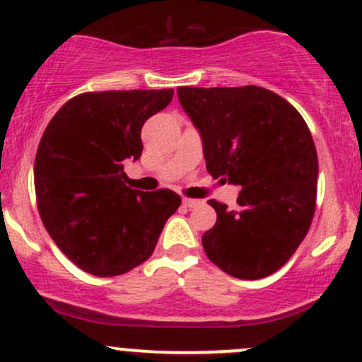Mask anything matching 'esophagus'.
I'll use <instances>...</instances> for the list:
<instances>
[{
  "mask_svg": "<svg viewBox=\"0 0 362 362\" xmlns=\"http://www.w3.org/2000/svg\"><path fill=\"white\" fill-rule=\"evenodd\" d=\"M182 203H184V206H187V208H194L199 204L198 199H189V198H184V202Z\"/></svg>",
  "mask_w": 362,
  "mask_h": 362,
  "instance_id": "esophagus-1",
  "label": "esophagus"
}]
</instances>
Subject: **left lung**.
<instances>
[{"label":"left lung","mask_w":362,"mask_h":362,"mask_svg":"<svg viewBox=\"0 0 362 362\" xmlns=\"http://www.w3.org/2000/svg\"><path fill=\"white\" fill-rule=\"evenodd\" d=\"M203 141L208 173L240 185V208L210 199L217 222L203 235L208 259L228 275L257 280L282 268L308 233L319 160L308 126L264 87H178Z\"/></svg>","instance_id":"1"}]
</instances>
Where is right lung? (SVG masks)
Returning <instances> with one entry per match:
<instances>
[{
  "label": "right lung",
  "instance_id": "add662e5",
  "mask_svg": "<svg viewBox=\"0 0 362 362\" xmlns=\"http://www.w3.org/2000/svg\"><path fill=\"white\" fill-rule=\"evenodd\" d=\"M171 98L173 89L80 94L43 131L35 159L40 217L69 261L90 275L141 264L180 206L170 189H131L124 171L140 159L145 120Z\"/></svg>",
  "mask_w": 362,
  "mask_h": 362
}]
</instances>
